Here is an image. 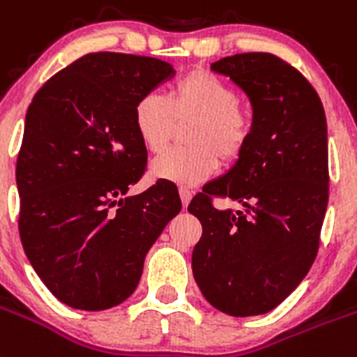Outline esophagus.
I'll return each instance as SVG.
<instances>
[{
    "label": "esophagus",
    "mask_w": 357,
    "mask_h": 357,
    "mask_svg": "<svg viewBox=\"0 0 357 357\" xmlns=\"http://www.w3.org/2000/svg\"><path fill=\"white\" fill-rule=\"evenodd\" d=\"M179 197H181L183 208H187L188 203H190V199H192V190H190V188H185V187L179 188Z\"/></svg>",
    "instance_id": "1"
}]
</instances>
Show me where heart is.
<instances>
[{
    "mask_svg": "<svg viewBox=\"0 0 357 357\" xmlns=\"http://www.w3.org/2000/svg\"><path fill=\"white\" fill-rule=\"evenodd\" d=\"M190 149L170 151L153 163V174L183 187H194L215 172L217 160L230 165L241 158L253 131L252 116L238 105V95L225 80L204 70L179 79L169 97L145 93L132 109L136 135L149 153L170 144L176 122H190Z\"/></svg>",
    "mask_w": 357,
    "mask_h": 357,
    "instance_id": "b5f03b06",
    "label": "heart"
}]
</instances>
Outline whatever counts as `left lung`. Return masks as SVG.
Returning <instances> with one entry per match:
<instances>
[{
	"mask_svg": "<svg viewBox=\"0 0 357 357\" xmlns=\"http://www.w3.org/2000/svg\"><path fill=\"white\" fill-rule=\"evenodd\" d=\"M212 70L246 93L253 131L231 170L188 204L203 226L192 271L221 312L264 314L296 289L320 248L328 201L324 105L309 80L273 54L231 55ZM213 197H230L247 212L217 211Z\"/></svg>",
	"mask_w": 357,
	"mask_h": 357,
	"instance_id": "obj_1",
	"label": "left lung"
}]
</instances>
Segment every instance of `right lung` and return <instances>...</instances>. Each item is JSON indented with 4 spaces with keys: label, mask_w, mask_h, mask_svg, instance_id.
Segmentation results:
<instances>
[{
    "label": "right lung",
    "mask_w": 357,
    "mask_h": 357,
    "mask_svg": "<svg viewBox=\"0 0 357 357\" xmlns=\"http://www.w3.org/2000/svg\"><path fill=\"white\" fill-rule=\"evenodd\" d=\"M174 73L160 59L95 52L46 80L29 105L15 165L20 237L43 284L70 307L104 311L129 298L181 210L163 181L126 197L147 167L135 104Z\"/></svg>",
    "instance_id": "obj_1"
}]
</instances>
